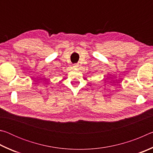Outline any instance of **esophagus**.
<instances>
[{
  "mask_svg": "<svg viewBox=\"0 0 153 153\" xmlns=\"http://www.w3.org/2000/svg\"><path fill=\"white\" fill-rule=\"evenodd\" d=\"M73 67H74V68H76V67H77V64H74Z\"/></svg>",
  "mask_w": 153,
  "mask_h": 153,
  "instance_id": "esophagus-1",
  "label": "esophagus"
}]
</instances>
